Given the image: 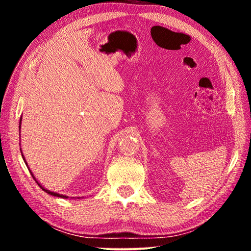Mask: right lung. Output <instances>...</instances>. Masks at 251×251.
<instances>
[{
  "label": "right lung",
  "instance_id": "add662e5",
  "mask_svg": "<svg viewBox=\"0 0 251 251\" xmlns=\"http://www.w3.org/2000/svg\"><path fill=\"white\" fill-rule=\"evenodd\" d=\"M21 121H22V117H21V120H20V128H21ZM22 157H23V155H22ZM23 159H24V161H25V158H24V157H23ZM25 164H26V161H25ZM27 165V164H26ZM29 173H31L32 174V172L31 171H29ZM32 176H33V178H34V179H35V177H34V175H33V174H32ZM35 181H36V179H35ZM37 182V184H39V186L41 187V188L42 189H43L44 190V192H46V193H48L49 195H52V196H55V197H61V198H67V196H63V195H59V194H56V193H53V192H50V190H48V189H45L44 188V187H42L41 185H40V182L39 181H36Z\"/></svg>",
  "mask_w": 251,
  "mask_h": 251
}]
</instances>
